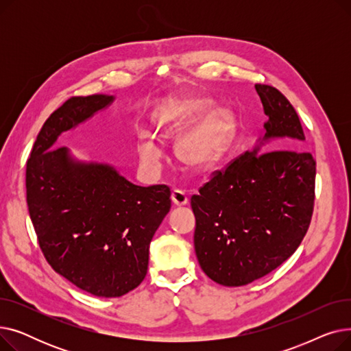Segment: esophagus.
<instances>
[{
	"label": "esophagus",
	"mask_w": 351,
	"mask_h": 351,
	"mask_svg": "<svg viewBox=\"0 0 351 351\" xmlns=\"http://www.w3.org/2000/svg\"><path fill=\"white\" fill-rule=\"evenodd\" d=\"M172 202L176 206H185L188 204V195L180 189H175L172 192Z\"/></svg>",
	"instance_id": "obj_1"
}]
</instances>
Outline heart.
I'll return each mask as SVG.
<instances>
[{"label":"heart","mask_w":351,"mask_h":351,"mask_svg":"<svg viewBox=\"0 0 351 351\" xmlns=\"http://www.w3.org/2000/svg\"><path fill=\"white\" fill-rule=\"evenodd\" d=\"M202 95H175L162 101L152 115L155 136L172 139L175 155L192 171H208L222 159L236 131V115ZM138 154L146 169H155L162 159L156 141L142 134Z\"/></svg>","instance_id":"obj_1"}]
</instances>
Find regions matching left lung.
I'll return each mask as SVG.
<instances>
[{
    "label": "left lung",
    "instance_id": "obj_1",
    "mask_svg": "<svg viewBox=\"0 0 351 351\" xmlns=\"http://www.w3.org/2000/svg\"><path fill=\"white\" fill-rule=\"evenodd\" d=\"M267 115L265 136L191 197L197 262L213 282L236 287L263 278L296 252L315 205L316 162L302 151L304 134L287 98L254 85ZM282 138L286 150L261 154Z\"/></svg>",
    "mask_w": 351,
    "mask_h": 351
}]
</instances>
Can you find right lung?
Returning a JSON list of instances; mask_svg holds the SVG:
<instances>
[{"instance_id": "right-lung-1", "label": "right lung", "mask_w": 351, "mask_h": 351, "mask_svg": "<svg viewBox=\"0 0 351 351\" xmlns=\"http://www.w3.org/2000/svg\"><path fill=\"white\" fill-rule=\"evenodd\" d=\"M72 97L43 125L27 160V204L40 247L58 274L98 298H121L145 279L149 245L171 209L166 185L138 186L112 165L82 162L58 136L114 102Z\"/></svg>"}]
</instances>
